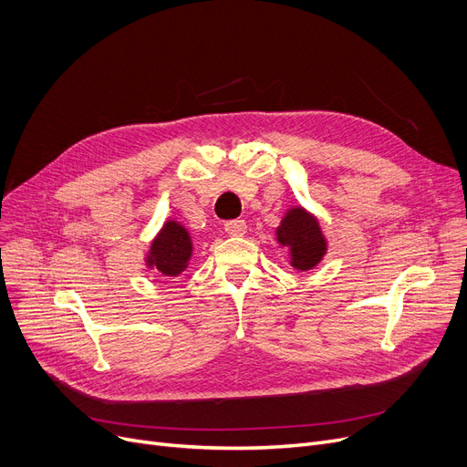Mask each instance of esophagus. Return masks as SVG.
Returning <instances> with one entry per match:
<instances>
[{"label": "esophagus", "instance_id": "1", "mask_svg": "<svg viewBox=\"0 0 467 467\" xmlns=\"http://www.w3.org/2000/svg\"><path fill=\"white\" fill-rule=\"evenodd\" d=\"M246 231H248V225L244 219H233L225 223V233L231 236H244L246 234Z\"/></svg>", "mask_w": 467, "mask_h": 467}]
</instances>
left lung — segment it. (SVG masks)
Listing matches in <instances>:
<instances>
[{
	"instance_id": "1",
	"label": "left lung",
	"mask_w": 467,
	"mask_h": 467,
	"mask_svg": "<svg viewBox=\"0 0 467 467\" xmlns=\"http://www.w3.org/2000/svg\"><path fill=\"white\" fill-rule=\"evenodd\" d=\"M278 242L291 246V265L301 271L316 266L326 254V240L317 221L303 208H293L276 231Z\"/></svg>"
}]
</instances>
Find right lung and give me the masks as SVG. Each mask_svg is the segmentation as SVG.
Returning <instances> with one entry per match:
<instances>
[{
  "instance_id": "1",
  "label": "right lung",
  "mask_w": 467,
  "mask_h": 467,
  "mask_svg": "<svg viewBox=\"0 0 467 467\" xmlns=\"http://www.w3.org/2000/svg\"><path fill=\"white\" fill-rule=\"evenodd\" d=\"M192 254V242L189 233L178 225L176 221H168L161 234L153 240L147 263L157 268L162 276H180Z\"/></svg>"
}]
</instances>
